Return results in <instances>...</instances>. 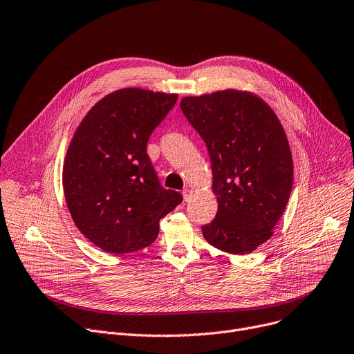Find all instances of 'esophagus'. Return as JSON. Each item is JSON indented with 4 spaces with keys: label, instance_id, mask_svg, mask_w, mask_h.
<instances>
[{
    "label": "esophagus",
    "instance_id": "1",
    "mask_svg": "<svg viewBox=\"0 0 354 354\" xmlns=\"http://www.w3.org/2000/svg\"><path fill=\"white\" fill-rule=\"evenodd\" d=\"M183 197H184V201L185 203H188L189 200H192V197H193V192L189 188H184L183 189Z\"/></svg>",
    "mask_w": 354,
    "mask_h": 354
}]
</instances>
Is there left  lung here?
Segmentation results:
<instances>
[{"label": "left lung", "mask_w": 354, "mask_h": 354, "mask_svg": "<svg viewBox=\"0 0 354 354\" xmlns=\"http://www.w3.org/2000/svg\"><path fill=\"white\" fill-rule=\"evenodd\" d=\"M180 107L208 149L218 201L203 235L224 252L250 254L274 234L292 192L285 130L274 111L250 92L187 96Z\"/></svg>", "instance_id": "1"}]
</instances>
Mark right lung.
<instances>
[{
	"label": "right lung",
	"instance_id": "obj_1",
	"mask_svg": "<svg viewBox=\"0 0 354 354\" xmlns=\"http://www.w3.org/2000/svg\"><path fill=\"white\" fill-rule=\"evenodd\" d=\"M177 95L126 88L99 100L80 122L64 162V193L77 230L100 250L149 247L158 221L183 196L160 185L147 142Z\"/></svg>",
	"mask_w": 354,
	"mask_h": 354
}]
</instances>
